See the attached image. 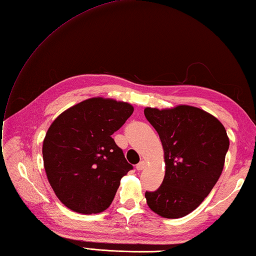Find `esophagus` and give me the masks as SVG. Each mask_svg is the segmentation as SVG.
Listing matches in <instances>:
<instances>
[{"mask_svg": "<svg viewBox=\"0 0 256 256\" xmlns=\"http://www.w3.org/2000/svg\"><path fill=\"white\" fill-rule=\"evenodd\" d=\"M146 163L144 162V161H140L137 166H136V168L138 170V171H142V170L146 168Z\"/></svg>", "mask_w": 256, "mask_h": 256, "instance_id": "34e87169", "label": "esophagus"}]
</instances>
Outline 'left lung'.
Returning a JSON list of instances; mask_svg holds the SVG:
<instances>
[{
	"mask_svg": "<svg viewBox=\"0 0 256 256\" xmlns=\"http://www.w3.org/2000/svg\"><path fill=\"white\" fill-rule=\"evenodd\" d=\"M144 116L161 139L162 185L146 192L148 206L163 218H180L200 205L224 170L229 138L217 118L194 106L146 107Z\"/></svg>",
	"mask_w": 256,
	"mask_h": 256,
	"instance_id": "8db88e82",
	"label": "left lung"
}]
</instances>
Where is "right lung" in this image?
Instances as JSON below:
<instances>
[{
  "instance_id": "obj_1",
  "label": "right lung",
  "mask_w": 256,
  "mask_h": 256,
  "mask_svg": "<svg viewBox=\"0 0 256 256\" xmlns=\"http://www.w3.org/2000/svg\"><path fill=\"white\" fill-rule=\"evenodd\" d=\"M134 107L94 98L70 107L51 124L42 144L44 166L60 202L78 214H98L110 206L129 164L112 134Z\"/></svg>"
}]
</instances>
